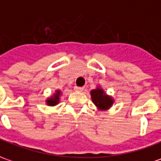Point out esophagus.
<instances>
[{"label":"esophagus","instance_id":"esophagus-1","mask_svg":"<svg viewBox=\"0 0 161 161\" xmlns=\"http://www.w3.org/2000/svg\"><path fill=\"white\" fill-rule=\"evenodd\" d=\"M83 89H84V87H77V86L74 87V90H76V91H82Z\"/></svg>","mask_w":161,"mask_h":161}]
</instances>
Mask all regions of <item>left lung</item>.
<instances>
[{"label":"left lung","instance_id":"obj_1","mask_svg":"<svg viewBox=\"0 0 161 161\" xmlns=\"http://www.w3.org/2000/svg\"><path fill=\"white\" fill-rule=\"evenodd\" d=\"M91 97L93 100V103L100 108V109H106L108 108L113 103V101L111 97L106 95L103 91L100 88L92 90Z\"/></svg>","mask_w":161,"mask_h":161}]
</instances>
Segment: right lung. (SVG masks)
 Listing matches in <instances>:
<instances>
[{
	"label": "right lung",
	"mask_w": 161,
	"mask_h": 161,
	"mask_svg": "<svg viewBox=\"0 0 161 161\" xmlns=\"http://www.w3.org/2000/svg\"><path fill=\"white\" fill-rule=\"evenodd\" d=\"M59 95H60V91H57L56 95H54L53 97L47 100V104L51 105V106H54L55 104H57L58 103V96H59Z\"/></svg>",
	"instance_id": "1"
}]
</instances>
